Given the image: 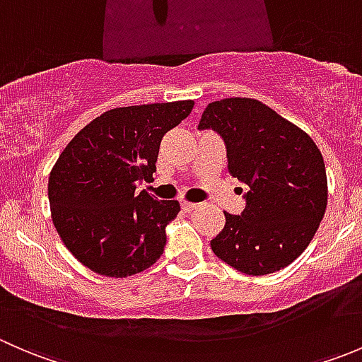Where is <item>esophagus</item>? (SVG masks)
<instances>
[{
  "mask_svg": "<svg viewBox=\"0 0 362 362\" xmlns=\"http://www.w3.org/2000/svg\"><path fill=\"white\" fill-rule=\"evenodd\" d=\"M198 206H199L198 203H189V202L182 203V210H185V211H192V210H196Z\"/></svg>",
  "mask_w": 362,
  "mask_h": 362,
  "instance_id": "obj_1",
  "label": "esophagus"
}]
</instances>
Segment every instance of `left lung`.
<instances>
[{
  "label": "left lung",
  "instance_id": "8db88e82",
  "mask_svg": "<svg viewBox=\"0 0 362 362\" xmlns=\"http://www.w3.org/2000/svg\"><path fill=\"white\" fill-rule=\"evenodd\" d=\"M198 127L224 138L229 175L249 185L242 215L224 211V228L210 242L214 254L254 276L289 266L326 214V166L315 141L252 98L214 101Z\"/></svg>",
  "mask_w": 362,
  "mask_h": 362
}]
</instances>
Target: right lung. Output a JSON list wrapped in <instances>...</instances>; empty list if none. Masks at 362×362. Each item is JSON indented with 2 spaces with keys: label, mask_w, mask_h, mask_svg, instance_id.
Returning a JSON list of instances; mask_svg holds the SVG:
<instances>
[{
  "label": "right lung",
  "mask_w": 362,
  "mask_h": 362,
  "mask_svg": "<svg viewBox=\"0 0 362 362\" xmlns=\"http://www.w3.org/2000/svg\"><path fill=\"white\" fill-rule=\"evenodd\" d=\"M192 107L184 100L112 108L59 154L49 175L50 215L66 249L90 272L126 279L164 252V229L180 204L136 194V180L152 177L160 140Z\"/></svg>",
  "instance_id": "right-lung-1"
}]
</instances>
